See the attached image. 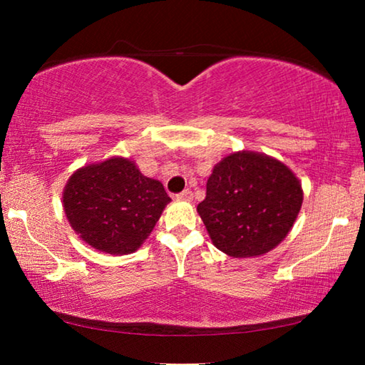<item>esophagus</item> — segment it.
Returning a JSON list of instances; mask_svg holds the SVG:
<instances>
[{"label": "esophagus", "mask_w": 365, "mask_h": 365, "mask_svg": "<svg viewBox=\"0 0 365 365\" xmlns=\"http://www.w3.org/2000/svg\"><path fill=\"white\" fill-rule=\"evenodd\" d=\"M175 197H177V200H180V201H191V197H193V193H191L190 190H183L182 193H178Z\"/></svg>", "instance_id": "34e87169"}]
</instances>
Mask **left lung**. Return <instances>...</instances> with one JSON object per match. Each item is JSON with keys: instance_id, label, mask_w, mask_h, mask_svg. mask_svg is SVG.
Returning a JSON list of instances; mask_svg holds the SVG:
<instances>
[{"instance_id": "8db88e82", "label": "left lung", "mask_w": 365, "mask_h": 365, "mask_svg": "<svg viewBox=\"0 0 365 365\" xmlns=\"http://www.w3.org/2000/svg\"><path fill=\"white\" fill-rule=\"evenodd\" d=\"M301 205V183L289 168L267 154L238 151L214 165L197 214L215 248L256 257L285 240Z\"/></svg>"}]
</instances>
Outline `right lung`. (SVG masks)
Masks as SVG:
<instances>
[{
  "mask_svg": "<svg viewBox=\"0 0 365 365\" xmlns=\"http://www.w3.org/2000/svg\"><path fill=\"white\" fill-rule=\"evenodd\" d=\"M169 202L163 183L119 156L80 168L63 191L66 217L76 233L114 256L137 251Z\"/></svg>",
  "mask_w": 365,
  "mask_h": 365,
  "instance_id": "right-lung-1",
  "label": "right lung"
}]
</instances>
